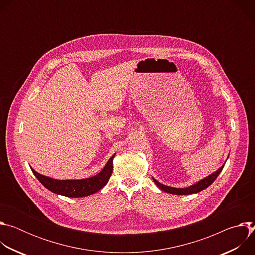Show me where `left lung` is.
I'll list each match as a JSON object with an SVG mask.
<instances>
[{"label": "left lung", "mask_w": 255, "mask_h": 255, "mask_svg": "<svg viewBox=\"0 0 255 255\" xmlns=\"http://www.w3.org/2000/svg\"><path fill=\"white\" fill-rule=\"evenodd\" d=\"M225 164H223L219 169H218L217 171H215L214 173H212L211 175L207 176L206 178L200 180L199 183L189 187V188H186V189H176V188H171V187H168V186H164L160 183H158V181L156 179L153 178V181L155 183V185L163 192H166V193H169V194H172V195H191V194H196V193H199L205 189H207L213 181L217 178V176L219 175V173L222 171L223 167H224Z\"/></svg>", "instance_id": "left-lung-1"}]
</instances>
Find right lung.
I'll use <instances>...</instances> for the list:
<instances>
[{"instance_id": "right-lung-1", "label": "right lung", "mask_w": 255, "mask_h": 255, "mask_svg": "<svg viewBox=\"0 0 255 255\" xmlns=\"http://www.w3.org/2000/svg\"><path fill=\"white\" fill-rule=\"evenodd\" d=\"M115 154L108 160L105 167L97 175L84 179H54L36 172L31 168L34 175L40 183L54 194L69 198H82L97 193L106 186L113 171V158Z\"/></svg>"}]
</instances>
